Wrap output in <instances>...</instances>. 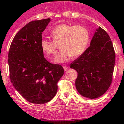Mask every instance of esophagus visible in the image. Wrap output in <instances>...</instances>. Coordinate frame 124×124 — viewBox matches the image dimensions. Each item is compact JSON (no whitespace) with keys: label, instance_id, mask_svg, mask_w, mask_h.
Segmentation results:
<instances>
[{"label":"esophagus","instance_id":"1","mask_svg":"<svg viewBox=\"0 0 124 124\" xmlns=\"http://www.w3.org/2000/svg\"><path fill=\"white\" fill-rule=\"evenodd\" d=\"M63 68H64V71H67V70H68V66H66V65H64L63 66Z\"/></svg>","mask_w":124,"mask_h":124}]
</instances>
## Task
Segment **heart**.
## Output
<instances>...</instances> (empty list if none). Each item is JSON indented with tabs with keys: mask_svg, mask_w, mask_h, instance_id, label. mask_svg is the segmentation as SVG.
<instances>
[{
	"mask_svg": "<svg viewBox=\"0 0 124 124\" xmlns=\"http://www.w3.org/2000/svg\"><path fill=\"white\" fill-rule=\"evenodd\" d=\"M53 40L42 39L40 46L43 52L48 56L56 57L58 46L56 43H61L62 51L58 56L57 63H64L71 57H78L85 52L90 42L88 29L81 25L60 24L50 32Z\"/></svg>",
	"mask_w": 124,
	"mask_h": 124,
	"instance_id": "b5f03b06",
	"label": "heart"
}]
</instances>
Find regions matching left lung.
Here are the masks:
<instances>
[{
	"label": "left lung",
	"instance_id": "1",
	"mask_svg": "<svg viewBox=\"0 0 124 124\" xmlns=\"http://www.w3.org/2000/svg\"><path fill=\"white\" fill-rule=\"evenodd\" d=\"M115 58L110 37L99 27L90 46L70 66L78 72L76 87L82 96L95 99L106 93L112 81Z\"/></svg>",
	"mask_w": 124,
	"mask_h": 124
}]
</instances>
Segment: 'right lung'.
I'll return each instance as SVG.
<instances>
[{"mask_svg": "<svg viewBox=\"0 0 124 124\" xmlns=\"http://www.w3.org/2000/svg\"><path fill=\"white\" fill-rule=\"evenodd\" d=\"M50 18L25 25L12 40L8 55L10 79L13 87L28 101L45 104L53 99L57 83L64 74L60 64H52L44 56L42 33Z\"/></svg>", "mask_w": 124, "mask_h": 124, "instance_id": "right-lung-1", "label": "right lung"}]
</instances>
